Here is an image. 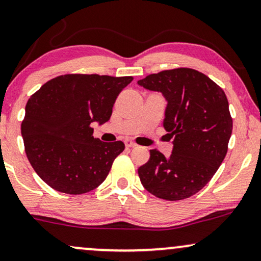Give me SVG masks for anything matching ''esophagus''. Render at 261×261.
Returning a JSON list of instances; mask_svg holds the SVG:
<instances>
[{"mask_svg":"<svg viewBox=\"0 0 261 261\" xmlns=\"http://www.w3.org/2000/svg\"><path fill=\"white\" fill-rule=\"evenodd\" d=\"M125 146H126L127 148H134V147H136L137 144L135 143L133 140H125Z\"/></svg>","mask_w":261,"mask_h":261,"instance_id":"obj_1","label":"esophagus"}]
</instances>
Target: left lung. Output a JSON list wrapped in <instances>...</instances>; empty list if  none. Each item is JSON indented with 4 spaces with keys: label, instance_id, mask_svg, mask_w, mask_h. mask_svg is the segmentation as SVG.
I'll return each instance as SVG.
<instances>
[{
    "label": "left lung",
    "instance_id": "obj_1",
    "mask_svg": "<svg viewBox=\"0 0 261 261\" xmlns=\"http://www.w3.org/2000/svg\"><path fill=\"white\" fill-rule=\"evenodd\" d=\"M137 83L166 98L164 127L174 137L170 158L150 150L148 163L138 169L142 186L159 199H188L210 182L226 155L232 118L225 92L206 74L186 67Z\"/></svg>",
    "mask_w": 261,
    "mask_h": 261
}]
</instances>
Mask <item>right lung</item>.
I'll return each mask as SVG.
<instances>
[{"mask_svg": "<svg viewBox=\"0 0 261 261\" xmlns=\"http://www.w3.org/2000/svg\"><path fill=\"white\" fill-rule=\"evenodd\" d=\"M133 77L64 74L29 98L21 123L26 156L53 189L81 195L106 179L124 143L92 136L91 123L110 120L113 105Z\"/></svg>", "mask_w": 261, "mask_h": 261, "instance_id": "right-lung-1", "label": "right lung"}]
</instances>
